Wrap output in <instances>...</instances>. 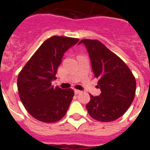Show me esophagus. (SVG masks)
<instances>
[{
  "mask_svg": "<svg viewBox=\"0 0 150 150\" xmlns=\"http://www.w3.org/2000/svg\"><path fill=\"white\" fill-rule=\"evenodd\" d=\"M74 91H75V94H79L82 93V91H80V90H79V89H74Z\"/></svg>",
  "mask_w": 150,
  "mask_h": 150,
  "instance_id": "esophagus-1",
  "label": "esophagus"
}]
</instances>
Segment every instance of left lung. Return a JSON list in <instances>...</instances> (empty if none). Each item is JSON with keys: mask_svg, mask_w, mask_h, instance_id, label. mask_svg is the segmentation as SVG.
<instances>
[{"mask_svg": "<svg viewBox=\"0 0 150 150\" xmlns=\"http://www.w3.org/2000/svg\"><path fill=\"white\" fill-rule=\"evenodd\" d=\"M91 61L100 96L90 95L86 106L93 118L103 122L113 121L123 115L135 95L136 82L132 72L119 57L95 40H82Z\"/></svg>", "mask_w": 150, "mask_h": 150, "instance_id": "left-lung-1", "label": "left lung"}]
</instances>
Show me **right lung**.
Here are the masks:
<instances>
[{
	"label": "right lung",
	"instance_id": "add662e5",
	"mask_svg": "<svg viewBox=\"0 0 150 150\" xmlns=\"http://www.w3.org/2000/svg\"><path fill=\"white\" fill-rule=\"evenodd\" d=\"M79 40L57 36L47 39L19 73L17 83L20 100L34 118L52 123L65 115L74 91L54 87L51 82L56 79L64 54Z\"/></svg>",
	"mask_w": 150,
	"mask_h": 150
}]
</instances>
